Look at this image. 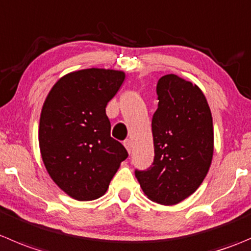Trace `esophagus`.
<instances>
[{
	"instance_id": "obj_1",
	"label": "esophagus",
	"mask_w": 251,
	"mask_h": 251,
	"mask_svg": "<svg viewBox=\"0 0 251 251\" xmlns=\"http://www.w3.org/2000/svg\"><path fill=\"white\" fill-rule=\"evenodd\" d=\"M124 146H125V147H126L127 152L131 153V151H132V142H131L130 140H126L125 142H124Z\"/></svg>"
}]
</instances>
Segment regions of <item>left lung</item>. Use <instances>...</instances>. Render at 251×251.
<instances>
[{"instance_id": "left-lung-1", "label": "left lung", "mask_w": 251, "mask_h": 251, "mask_svg": "<svg viewBox=\"0 0 251 251\" xmlns=\"http://www.w3.org/2000/svg\"><path fill=\"white\" fill-rule=\"evenodd\" d=\"M157 96L154 160L135 175L150 200L172 206L195 193L207 175L213 155L212 114L202 91L176 75L159 78Z\"/></svg>"}]
</instances>
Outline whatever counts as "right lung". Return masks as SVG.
Listing matches in <instances>:
<instances>
[{
    "instance_id": "obj_1",
    "label": "right lung",
    "mask_w": 251,
    "mask_h": 251,
    "mask_svg": "<svg viewBox=\"0 0 251 251\" xmlns=\"http://www.w3.org/2000/svg\"><path fill=\"white\" fill-rule=\"evenodd\" d=\"M125 72L86 69L61 77L40 114L39 147L51 179L72 199L103 196L128 153L110 136L106 104L118 93Z\"/></svg>"
}]
</instances>
